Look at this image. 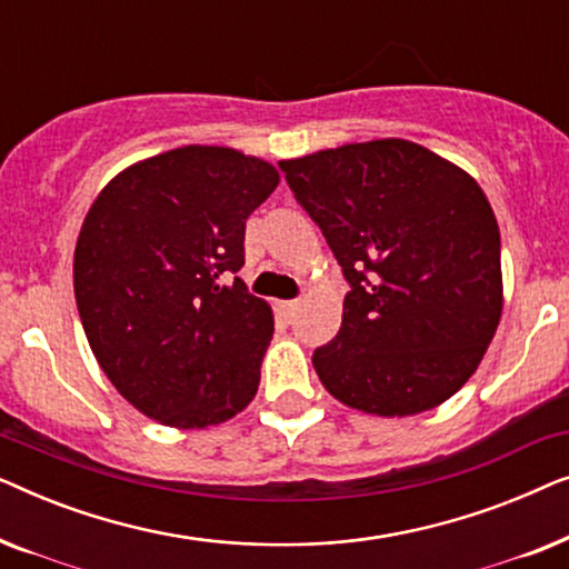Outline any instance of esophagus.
Here are the masks:
<instances>
[{
  "mask_svg": "<svg viewBox=\"0 0 569 569\" xmlns=\"http://www.w3.org/2000/svg\"><path fill=\"white\" fill-rule=\"evenodd\" d=\"M277 310H279V316L290 321V318H292L295 313H298V300H282V302H277Z\"/></svg>",
  "mask_w": 569,
  "mask_h": 569,
  "instance_id": "1",
  "label": "esophagus"
}]
</instances>
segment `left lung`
<instances>
[{
    "mask_svg": "<svg viewBox=\"0 0 569 569\" xmlns=\"http://www.w3.org/2000/svg\"><path fill=\"white\" fill-rule=\"evenodd\" d=\"M279 168L349 282L339 333L313 352L326 391L378 417L440 407L502 316L500 228L481 186L396 137Z\"/></svg>",
    "mask_w": 569,
    "mask_h": 569,
    "instance_id": "8db88e82",
    "label": "left lung"
}]
</instances>
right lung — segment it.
<instances>
[{"mask_svg":"<svg viewBox=\"0 0 569 569\" xmlns=\"http://www.w3.org/2000/svg\"><path fill=\"white\" fill-rule=\"evenodd\" d=\"M277 183L267 160L186 144L121 170L92 201L74 248L77 310L108 380L154 422L204 430L259 391L274 316L230 274L248 214Z\"/></svg>","mask_w":569,"mask_h":569,"instance_id":"add662e5","label":"right lung"}]
</instances>
